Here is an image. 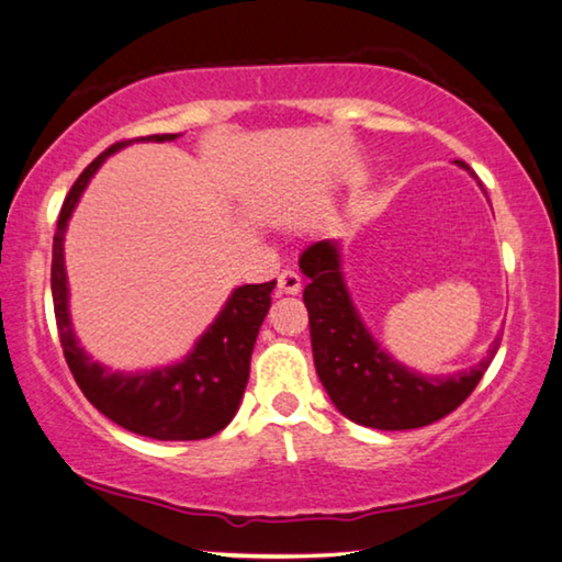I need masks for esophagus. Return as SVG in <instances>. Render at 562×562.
I'll return each mask as SVG.
<instances>
[{
  "label": "esophagus",
  "instance_id": "esophagus-1",
  "mask_svg": "<svg viewBox=\"0 0 562 562\" xmlns=\"http://www.w3.org/2000/svg\"><path fill=\"white\" fill-rule=\"evenodd\" d=\"M278 292H280V295H297V292H300V274L292 272V270L280 272Z\"/></svg>",
  "mask_w": 562,
  "mask_h": 562
}]
</instances>
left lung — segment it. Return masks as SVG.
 I'll use <instances>...</instances> for the list:
<instances>
[{
    "label": "left lung",
    "instance_id": "left-lung-1",
    "mask_svg": "<svg viewBox=\"0 0 562 562\" xmlns=\"http://www.w3.org/2000/svg\"><path fill=\"white\" fill-rule=\"evenodd\" d=\"M454 164L474 176L464 161ZM300 272L307 278L303 300L317 379L333 406L361 426L404 431L439 422L476 389L499 348L495 338L487 356L469 371L426 375L396 361L368 330L342 274L340 241L310 245L300 255Z\"/></svg>",
    "mask_w": 562,
    "mask_h": 562
}]
</instances>
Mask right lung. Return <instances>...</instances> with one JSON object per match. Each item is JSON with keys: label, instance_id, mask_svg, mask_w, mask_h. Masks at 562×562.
Returning <instances> with one entry per match:
<instances>
[{"label": "right lung", "instance_id": "right-lung-1", "mask_svg": "<svg viewBox=\"0 0 562 562\" xmlns=\"http://www.w3.org/2000/svg\"><path fill=\"white\" fill-rule=\"evenodd\" d=\"M181 133H161L140 140L164 144L176 140ZM138 140V138H136ZM115 144L103 150L72 183L67 194L57 232L53 239V303L60 333L65 361L72 379L100 414L123 429L158 441H194L222 431L245 396L249 381V361L267 310L270 292L278 282L241 284L234 288L214 323L199 335L194 348L181 361L169 366L146 368V371H113L80 346L70 317V288L65 270V232L90 179L105 164V158L121 148L136 144Z\"/></svg>", "mask_w": 562, "mask_h": 562}]
</instances>
